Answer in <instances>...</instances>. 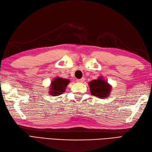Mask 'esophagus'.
<instances>
[{
    "instance_id": "34e87169",
    "label": "esophagus",
    "mask_w": 152,
    "mask_h": 152,
    "mask_svg": "<svg viewBox=\"0 0 152 152\" xmlns=\"http://www.w3.org/2000/svg\"><path fill=\"white\" fill-rule=\"evenodd\" d=\"M84 78H81V79H78L76 80V82H80V83H82V82H84Z\"/></svg>"
}]
</instances>
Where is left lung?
Returning <instances> with one entry per match:
<instances>
[{"mask_svg":"<svg viewBox=\"0 0 152 152\" xmlns=\"http://www.w3.org/2000/svg\"><path fill=\"white\" fill-rule=\"evenodd\" d=\"M89 86L91 94L99 98L107 97L111 91L110 86L101 77L89 82Z\"/></svg>","mask_w":152,"mask_h":152,"instance_id":"1","label":"left lung"}]
</instances>
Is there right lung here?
<instances>
[{
  "instance_id": "add662e5",
  "label": "right lung",
  "mask_w": 152,
  "mask_h": 152,
  "mask_svg": "<svg viewBox=\"0 0 152 152\" xmlns=\"http://www.w3.org/2000/svg\"><path fill=\"white\" fill-rule=\"evenodd\" d=\"M69 82L70 81L68 79L59 78V77L55 78L51 82L50 90L49 91L50 95L57 96L62 94V93L65 91L66 87Z\"/></svg>"
}]
</instances>
